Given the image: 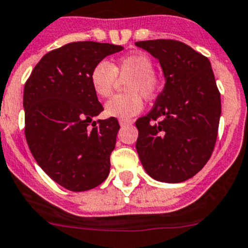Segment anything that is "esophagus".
I'll list each match as a JSON object with an SVG mask.
<instances>
[{
	"label": "esophagus",
	"mask_w": 248,
	"mask_h": 248,
	"mask_svg": "<svg viewBox=\"0 0 248 248\" xmlns=\"http://www.w3.org/2000/svg\"><path fill=\"white\" fill-rule=\"evenodd\" d=\"M132 120H120V126H127V124H132Z\"/></svg>",
	"instance_id": "34e87169"
}]
</instances>
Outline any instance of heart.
<instances>
[{
	"instance_id": "b5f03b06",
	"label": "heart",
	"mask_w": 248,
	"mask_h": 248,
	"mask_svg": "<svg viewBox=\"0 0 248 248\" xmlns=\"http://www.w3.org/2000/svg\"><path fill=\"white\" fill-rule=\"evenodd\" d=\"M126 80L124 90L128 93L117 95L105 105V115L128 120L143 108V99H153L160 89L159 78L155 73V63L144 53L124 55L113 63L99 62L90 71L93 91L101 99L111 96L119 79Z\"/></svg>"
}]
</instances>
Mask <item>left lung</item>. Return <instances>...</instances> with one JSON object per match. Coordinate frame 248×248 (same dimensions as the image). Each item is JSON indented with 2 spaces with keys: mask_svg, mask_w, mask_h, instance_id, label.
<instances>
[{
  "mask_svg": "<svg viewBox=\"0 0 248 248\" xmlns=\"http://www.w3.org/2000/svg\"><path fill=\"white\" fill-rule=\"evenodd\" d=\"M135 44L159 60L166 78L153 108L136 121L140 160L158 182H185L210 159L217 138L221 99L211 64L173 39Z\"/></svg>",
  "mask_w": 248,
  "mask_h": 248,
  "instance_id": "left-lung-1",
  "label": "left lung"
}]
</instances>
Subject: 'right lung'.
Returning a JSON list of instances; mask_svg holds the SVG:
<instances>
[{"instance_id":"right-lung-1","label":"right lung","mask_w":248,"mask_h":248,"mask_svg":"<svg viewBox=\"0 0 248 248\" xmlns=\"http://www.w3.org/2000/svg\"><path fill=\"white\" fill-rule=\"evenodd\" d=\"M124 46L74 42L46 53L24 85V133L33 157L55 183L71 191L101 184L120 129L117 119L93 121L104 111L90 71Z\"/></svg>"}]
</instances>
